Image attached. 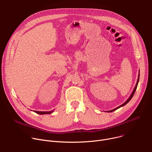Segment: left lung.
Masks as SVG:
<instances>
[{"label":"left lung","instance_id":"8db88e82","mask_svg":"<svg viewBox=\"0 0 152 152\" xmlns=\"http://www.w3.org/2000/svg\"><path fill=\"white\" fill-rule=\"evenodd\" d=\"M139 79H140V70H139V73H138V79H137V84H136V85H135V88H134V90H133V91H132V94H131V96H130V97L128 98V99L124 103H123L122 104H121L120 106H118L117 107H116V108H115V109H114V110H111V111H106V112H109V113H111V112H113V111H115V110H117V109H118V108H120V107H122V106H124L125 104H126L130 100H131V99H132V97L134 96V94H135V91H136V90H137V86H138V82H139Z\"/></svg>","mask_w":152,"mask_h":152}]
</instances>
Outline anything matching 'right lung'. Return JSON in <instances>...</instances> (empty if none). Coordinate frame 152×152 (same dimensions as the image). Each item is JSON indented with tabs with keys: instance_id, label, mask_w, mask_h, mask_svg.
Here are the masks:
<instances>
[{
	"instance_id": "obj_1",
	"label": "right lung",
	"mask_w": 152,
	"mask_h": 152,
	"mask_svg": "<svg viewBox=\"0 0 152 152\" xmlns=\"http://www.w3.org/2000/svg\"><path fill=\"white\" fill-rule=\"evenodd\" d=\"M53 111H54V110H52L50 111H34V112H35L37 114H40V115H44V114H50Z\"/></svg>"
}]
</instances>
